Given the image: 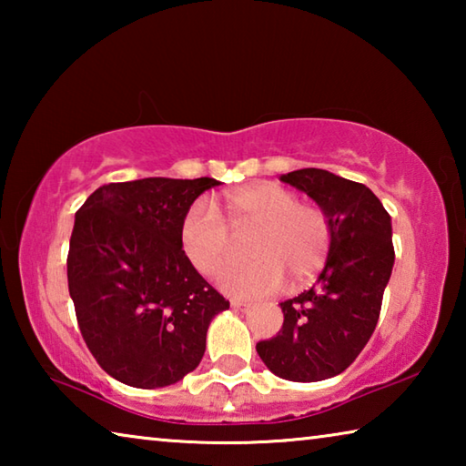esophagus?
Here are the masks:
<instances>
[{"label": "esophagus", "instance_id": "esophagus-1", "mask_svg": "<svg viewBox=\"0 0 466 466\" xmlns=\"http://www.w3.org/2000/svg\"><path fill=\"white\" fill-rule=\"evenodd\" d=\"M230 306H232L234 310H238V312H250V310H252V306H250V304H247V302H238V299H232Z\"/></svg>", "mask_w": 466, "mask_h": 466}]
</instances>
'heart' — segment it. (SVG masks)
I'll list each match as a JSON object with an SVG mask.
<instances>
[{
  "instance_id": "1",
  "label": "heart",
  "mask_w": 466,
  "mask_h": 466,
  "mask_svg": "<svg viewBox=\"0 0 466 466\" xmlns=\"http://www.w3.org/2000/svg\"><path fill=\"white\" fill-rule=\"evenodd\" d=\"M218 209L234 234L252 230L248 255L252 261L230 267L219 288L234 298H261L286 286L309 281L325 265L333 228L317 205L298 203L296 193L269 180L236 187L218 197ZM183 255L205 278L222 273L232 257V238L208 205L197 201L180 222Z\"/></svg>"
}]
</instances>
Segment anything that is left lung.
Listing matches in <instances>:
<instances>
[{"label":"left lung","instance_id":"left-lung-1","mask_svg":"<svg viewBox=\"0 0 466 466\" xmlns=\"http://www.w3.org/2000/svg\"><path fill=\"white\" fill-rule=\"evenodd\" d=\"M325 211L333 242L310 289L281 302L279 333L257 343L275 376L319 382L353 364L372 337L394 265L392 224L366 185L329 170L302 168L281 175Z\"/></svg>","mask_w":466,"mask_h":466}]
</instances>
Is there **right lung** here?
I'll return each instance as SVG.
<instances>
[{"label":"right lung","mask_w":466,"mask_h":466,"mask_svg":"<svg viewBox=\"0 0 466 466\" xmlns=\"http://www.w3.org/2000/svg\"><path fill=\"white\" fill-rule=\"evenodd\" d=\"M216 178H139L98 187L77 209L69 296L92 356L108 376L162 389L193 372L216 314L230 302L183 255L180 222Z\"/></svg>","instance_id":"obj_1"}]
</instances>
